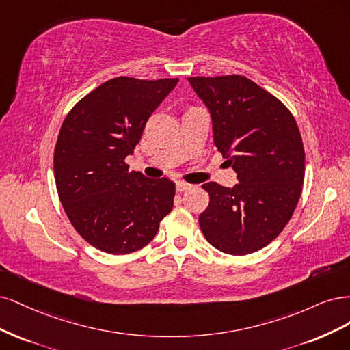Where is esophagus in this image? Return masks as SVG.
<instances>
[{
  "label": "esophagus",
  "instance_id": "obj_1",
  "mask_svg": "<svg viewBox=\"0 0 350 350\" xmlns=\"http://www.w3.org/2000/svg\"><path fill=\"white\" fill-rule=\"evenodd\" d=\"M191 187H193V186L189 185V183H185V182H177V183H176V189H177V191H185V190L191 189Z\"/></svg>",
  "mask_w": 350,
  "mask_h": 350
}]
</instances>
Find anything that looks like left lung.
<instances>
[{
    "label": "left lung",
    "mask_w": 350,
    "mask_h": 350,
    "mask_svg": "<svg viewBox=\"0 0 350 350\" xmlns=\"http://www.w3.org/2000/svg\"><path fill=\"white\" fill-rule=\"evenodd\" d=\"M208 107L213 144L239 183L202 185L209 205L199 215L205 239L222 253L263 249L285 228L302 191L306 152L286 106L243 75L190 77Z\"/></svg>",
    "instance_id": "8db88e82"
}]
</instances>
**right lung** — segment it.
Returning a JSON list of instances; mask_svg holds the SVG:
<instances>
[{
	"label": "right lung",
	"mask_w": 350,
	"mask_h": 350,
	"mask_svg": "<svg viewBox=\"0 0 350 350\" xmlns=\"http://www.w3.org/2000/svg\"><path fill=\"white\" fill-rule=\"evenodd\" d=\"M177 83L111 78L78 101L62 123L53 154L56 189L77 232L101 252L142 249L173 209L172 180L131 172L125 159Z\"/></svg>",
	"instance_id": "1"
}]
</instances>
